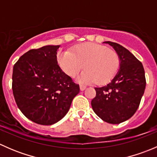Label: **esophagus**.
I'll use <instances>...</instances> for the list:
<instances>
[{"label":"esophagus","instance_id":"esophagus-1","mask_svg":"<svg viewBox=\"0 0 157 157\" xmlns=\"http://www.w3.org/2000/svg\"><path fill=\"white\" fill-rule=\"evenodd\" d=\"M86 86H84V85H80V90H81V91H83V90H86Z\"/></svg>","mask_w":157,"mask_h":157}]
</instances>
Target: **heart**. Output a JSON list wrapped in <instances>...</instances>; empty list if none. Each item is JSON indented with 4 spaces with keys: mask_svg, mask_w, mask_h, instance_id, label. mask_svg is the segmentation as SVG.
<instances>
[{
    "mask_svg": "<svg viewBox=\"0 0 157 157\" xmlns=\"http://www.w3.org/2000/svg\"><path fill=\"white\" fill-rule=\"evenodd\" d=\"M58 63L61 70L71 77L77 75L84 65L86 70L77 77V80L83 83L96 81L99 84L110 81L120 66L116 52L95 43L83 44L58 54Z\"/></svg>",
    "mask_w": 157,
    "mask_h": 157,
    "instance_id": "obj_1",
    "label": "heart"
}]
</instances>
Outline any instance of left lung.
<instances>
[{"label": "left lung", "mask_w": 157, "mask_h": 157, "mask_svg": "<svg viewBox=\"0 0 157 157\" xmlns=\"http://www.w3.org/2000/svg\"><path fill=\"white\" fill-rule=\"evenodd\" d=\"M109 44L119 57L118 72L109 83L95 87L96 97L91 101L95 113L110 124H120L134 115L140 105L146 87L143 64L122 45L112 42Z\"/></svg>", "instance_id": "obj_1"}]
</instances>
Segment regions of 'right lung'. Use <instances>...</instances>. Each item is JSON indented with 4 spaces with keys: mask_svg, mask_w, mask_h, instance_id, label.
I'll use <instances>...</instances> for the list:
<instances>
[{
    "mask_svg": "<svg viewBox=\"0 0 157 157\" xmlns=\"http://www.w3.org/2000/svg\"><path fill=\"white\" fill-rule=\"evenodd\" d=\"M60 45L32 49L14 64L12 89L22 113L35 123L52 125L62 119L80 86L60 68Z\"/></svg>",
    "mask_w": 157,
    "mask_h": 157,
    "instance_id": "add662e5",
    "label": "right lung"
}]
</instances>
